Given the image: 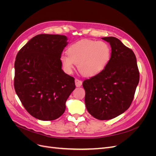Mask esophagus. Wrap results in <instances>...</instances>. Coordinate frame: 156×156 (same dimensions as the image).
Wrapping results in <instances>:
<instances>
[{"label":"esophagus","mask_w":156,"mask_h":156,"mask_svg":"<svg viewBox=\"0 0 156 156\" xmlns=\"http://www.w3.org/2000/svg\"><path fill=\"white\" fill-rule=\"evenodd\" d=\"M75 86H76L77 87H80L81 85H82V81H81V80H79L78 79H75Z\"/></svg>","instance_id":"esophagus-1"}]
</instances>
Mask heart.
I'll return each instance as SVG.
<instances>
[{
	"label": "heart",
	"mask_w": 156,
	"mask_h": 156,
	"mask_svg": "<svg viewBox=\"0 0 156 156\" xmlns=\"http://www.w3.org/2000/svg\"><path fill=\"white\" fill-rule=\"evenodd\" d=\"M111 56V46L106 42L85 39L71 45L68 55H61L60 62L68 73H72L75 64L81 74L93 77L106 68Z\"/></svg>",
	"instance_id": "heart-1"
}]
</instances>
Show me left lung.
<instances>
[{"instance_id":"1","label":"left lung","mask_w":156,"mask_h":156,"mask_svg":"<svg viewBox=\"0 0 156 156\" xmlns=\"http://www.w3.org/2000/svg\"><path fill=\"white\" fill-rule=\"evenodd\" d=\"M109 43L112 56L102 72L84 80L85 105L95 119L105 120L119 116L128 108L139 82L133 51L115 37H102Z\"/></svg>"}]
</instances>
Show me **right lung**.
<instances>
[{
  "label": "right lung",
  "mask_w": 156,
  "mask_h": 156,
  "mask_svg": "<svg viewBox=\"0 0 156 156\" xmlns=\"http://www.w3.org/2000/svg\"><path fill=\"white\" fill-rule=\"evenodd\" d=\"M67 40L63 35L38 34L17 54L14 88L23 107L37 119L59 118L75 88L74 78L64 72L60 62Z\"/></svg>",
  "instance_id": "1"
}]
</instances>
